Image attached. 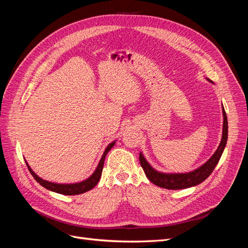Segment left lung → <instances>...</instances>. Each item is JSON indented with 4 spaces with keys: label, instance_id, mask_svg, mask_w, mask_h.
<instances>
[{
    "label": "left lung",
    "instance_id": "1",
    "mask_svg": "<svg viewBox=\"0 0 248 248\" xmlns=\"http://www.w3.org/2000/svg\"><path fill=\"white\" fill-rule=\"evenodd\" d=\"M206 79L209 82H212L211 79L206 78ZM213 84V82H212ZM222 117H223V123H222V137L220 144L218 148L216 149L214 154L210 157V158L201 167L198 169L190 170L188 172H163L155 170L151 164H150L146 157L142 154V152L140 153V166L144 170L147 178L151 181L153 184L161 187V188L166 189H184L189 188V187L196 186L204 182L205 180L211 175V172L215 169V167L218 163L220 157L222 155V152L224 148L227 146L228 140V118L227 114L224 111L223 106H222Z\"/></svg>",
    "mask_w": 248,
    "mask_h": 248
}]
</instances>
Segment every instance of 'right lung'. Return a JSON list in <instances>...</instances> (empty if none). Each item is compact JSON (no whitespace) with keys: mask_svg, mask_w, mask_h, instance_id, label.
<instances>
[{"mask_svg":"<svg viewBox=\"0 0 248 248\" xmlns=\"http://www.w3.org/2000/svg\"><path fill=\"white\" fill-rule=\"evenodd\" d=\"M116 140L111 141L110 144L108 145V147L104 150V152L101 156V158L99 160L98 166H97L96 170H94L93 174L90 176L89 178H87L84 181L80 182H77V183H68V184H62V183H55V182H50V181H46V180L42 179L41 177H39L36 172L31 169V167L29 166V163L26 161L27 167L31 172V175L34 177V179L38 182L41 186H43L44 188H46L50 191H54L60 194H65V196H76V194H80L87 192L89 190H91L92 188L97 185L98 181L100 180L101 174H102V169H103V164H104V159H106V156L108 153L109 150L115 146ZM26 160V159H25Z\"/></svg>","mask_w":248,"mask_h":248,"instance_id":"add662e5","label":"right lung"}]
</instances>
